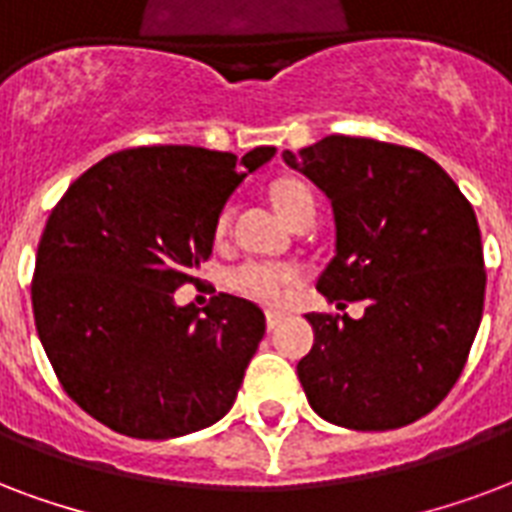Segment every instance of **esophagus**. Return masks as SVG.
Instances as JSON below:
<instances>
[{
  "instance_id": "esophagus-1",
  "label": "esophagus",
  "mask_w": 512,
  "mask_h": 512,
  "mask_svg": "<svg viewBox=\"0 0 512 512\" xmlns=\"http://www.w3.org/2000/svg\"><path fill=\"white\" fill-rule=\"evenodd\" d=\"M278 324H280V313H272L270 310V313H267V329L272 332V329H275Z\"/></svg>"
}]
</instances>
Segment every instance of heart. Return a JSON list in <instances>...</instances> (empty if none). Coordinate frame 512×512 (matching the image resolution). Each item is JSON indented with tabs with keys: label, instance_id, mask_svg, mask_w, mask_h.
I'll list each match as a JSON object with an SVG mask.
<instances>
[{
	"label": "heart",
	"instance_id": "b5f03b06",
	"mask_svg": "<svg viewBox=\"0 0 512 512\" xmlns=\"http://www.w3.org/2000/svg\"><path fill=\"white\" fill-rule=\"evenodd\" d=\"M307 199H313V194L302 183H283V186L275 188V207L283 218H288ZM226 224H229V210H224V215H221L218 232H224ZM294 283H297V272L288 270V267H278V264H261V261H245L240 267H234L232 275H229L232 291L272 307L286 302Z\"/></svg>",
	"mask_w": 512,
	"mask_h": 512
}]
</instances>
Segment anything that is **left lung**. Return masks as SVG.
Segmentation results:
<instances>
[{"instance_id": "left-lung-1", "label": "left lung", "mask_w": 512, "mask_h": 512, "mask_svg": "<svg viewBox=\"0 0 512 512\" xmlns=\"http://www.w3.org/2000/svg\"><path fill=\"white\" fill-rule=\"evenodd\" d=\"M332 205L334 256L315 288L364 315L310 313L315 343L297 364L318 416L356 432L413 424L464 370L486 297L475 210L426 153L329 134L283 151Z\"/></svg>"}]
</instances>
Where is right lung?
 Segmentation results:
<instances>
[{
  "label": "right lung",
  "mask_w": 512,
  "mask_h": 512,
  "mask_svg": "<svg viewBox=\"0 0 512 512\" xmlns=\"http://www.w3.org/2000/svg\"><path fill=\"white\" fill-rule=\"evenodd\" d=\"M275 156L153 145L86 169L40 237L32 307L61 386L88 416L140 440L199 432L232 410L267 321L248 299L178 305L213 253L242 180Z\"/></svg>",
  "instance_id": "1"
}]
</instances>
